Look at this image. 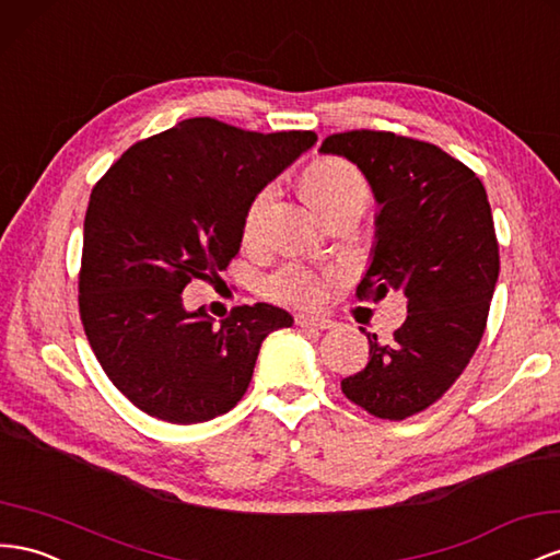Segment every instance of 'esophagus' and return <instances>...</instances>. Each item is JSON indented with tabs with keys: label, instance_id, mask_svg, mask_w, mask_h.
<instances>
[{
	"label": "esophagus",
	"instance_id": "esophagus-1",
	"mask_svg": "<svg viewBox=\"0 0 560 560\" xmlns=\"http://www.w3.org/2000/svg\"><path fill=\"white\" fill-rule=\"evenodd\" d=\"M296 325L299 327H311V329H329L335 327V323L329 317L320 315V313H299L296 315Z\"/></svg>",
	"mask_w": 560,
	"mask_h": 560
}]
</instances>
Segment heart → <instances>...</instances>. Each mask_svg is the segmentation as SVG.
I'll return each instance as SVG.
<instances>
[{
    "label": "heart",
    "instance_id": "1",
    "mask_svg": "<svg viewBox=\"0 0 560 560\" xmlns=\"http://www.w3.org/2000/svg\"><path fill=\"white\" fill-rule=\"evenodd\" d=\"M276 188H264L249 202L245 211V235L254 237L266 217V209L273 200ZM306 195L311 205L327 219L349 207H365L370 198L368 180L353 164L339 158L317 160L306 174ZM266 292L280 301H296V304H313L323 296V284L315 276L301 268H287L266 282Z\"/></svg>",
    "mask_w": 560,
    "mask_h": 560
}]
</instances>
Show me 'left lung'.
<instances>
[{"instance_id": "8db88e82", "label": "left lung", "mask_w": 560, "mask_h": 560, "mask_svg": "<svg viewBox=\"0 0 560 560\" xmlns=\"http://www.w3.org/2000/svg\"><path fill=\"white\" fill-rule=\"evenodd\" d=\"M320 153L353 162L380 207L358 296L407 299L388 343L362 329L370 362L341 390L374 417L405 419L455 384L486 331L500 278L488 192L445 150L390 131L327 136Z\"/></svg>"}]
</instances>
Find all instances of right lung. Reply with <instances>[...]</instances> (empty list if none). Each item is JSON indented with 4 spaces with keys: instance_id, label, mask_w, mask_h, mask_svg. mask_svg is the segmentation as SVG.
Masks as SVG:
<instances>
[{
    "instance_id": "right-lung-1",
    "label": "right lung",
    "mask_w": 560,
    "mask_h": 560,
    "mask_svg": "<svg viewBox=\"0 0 560 560\" xmlns=\"http://www.w3.org/2000/svg\"><path fill=\"white\" fill-rule=\"evenodd\" d=\"M315 143L313 131L192 117L131 145L92 190L82 325L105 374L145 415L200 424L229 412L264 339L294 325L270 304L240 306L217 325L205 306H184V290L229 266L249 202Z\"/></svg>"
}]
</instances>
